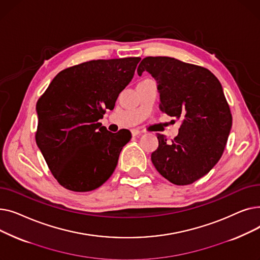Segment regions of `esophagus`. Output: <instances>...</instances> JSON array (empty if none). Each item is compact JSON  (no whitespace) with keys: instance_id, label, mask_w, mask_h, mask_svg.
<instances>
[{"instance_id":"esophagus-1","label":"esophagus","mask_w":260,"mask_h":260,"mask_svg":"<svg viewBox=\"0 0 260 260\" xmlns=\"http://www.w3.org/2000/svg\"><path fill=\"white\" fill-rule=\"evenodd\" d=\"M131 132H132V135H133V136H137V135H139V134H140V132H139L138 129H135V128H134V129H132Z\"/></svg>"}]
</instances>
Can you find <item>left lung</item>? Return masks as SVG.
Segmentation results:
<instances>
[{
  "mask_svg": "<svg viewBox=\"0 0 260 260\" xmlns=\"http://www.w3.org/2000/svg\"><path fill=\"white\" fill-rule=\"evenodd\" d=\"M137 72H147L157 81L160 111L181 121L173 140L157 135L153 165L174 184L195 182L219 161L232 127L219 80L207 68L170 57H146Z\"/></svg>",
  "mask_w": 260,
  "mask_h": 260,
  "instance_id": "8db88e82",
  "label": "left lung"
}]
</instances>
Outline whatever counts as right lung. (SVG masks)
<instances>
[{
	"label": "right lung",
	"mask_w": 260,
	"mask_h": 260,
	"mask_svg": "<svg viewBox=\"0 0 260 260\" xmlns=\"http://www.w3.org/2000/svg\"><path fill=\"white\" fill-rule=\"evenodd\" d=\"M138 57L92 60L60 72L37 102L36 141L54 178L74 192L101 186L114 173L129 131L99 122L132 81Z\"/></svg>",
	"instance_id": "1"
}]
</instances>
